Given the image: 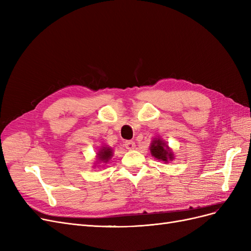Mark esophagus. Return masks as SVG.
<instances>
[{
    "label": "esophagus",
    "instance_id": "1",
    "mask_svg": "<svg viewBox=\"0 0 251 251\" xmlns=\"http://www.w3.org/2000/svg\"><path fill=\"white\" fill-rule=\"evenodd\" d=\"M125 146L127 150H134L135 149V142L133 140H127V141H126Z\"/></svg>",
    "mask_w": 251,
    "mask_h": 251
}]
</instances>
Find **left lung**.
Returning <instances> with one entry per match:
<instances>
[{
    "label": "left lung",
    "instance_id": "8db88e82",
    "mask_svg": "<svg viewBox=\"0 0 251 251\" xmlns=\"http://www.w3.org/2000/svg\"><path fill=\"white\" fill-rule=\"evenodd\" d=\"M151 154L155 157L158 160H161L163 162L172 161L174 159L173 151L170 148L166 146V143L159 138H155L151 143Z\"/></svg>",
    "mask_w": 251,
    "mask_h": 251
}]
</instances>
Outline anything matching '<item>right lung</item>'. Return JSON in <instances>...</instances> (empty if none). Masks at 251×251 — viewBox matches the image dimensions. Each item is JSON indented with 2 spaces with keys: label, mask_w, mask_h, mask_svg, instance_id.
<instances>
[{
  "label": "right lung",
  "mask_w": 251,
  "mask_h": 251,
  "mask_svg": "<svg viewBox=\"0 0 251 251\" xmlns=\"http://www.w3.org/2000/svg\"><path fill=\"white\" fill-rule=\"evenodd\" d=\"M112 156H113V151H112V149H110L108 147L100 148V150L98 151V153H97L98 161L103 162V163H107L112 158Z\"/></svg>",
  "instance_id": "right-lung-1"
}]
</instances>
